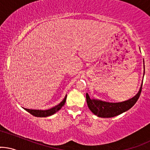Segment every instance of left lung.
I'll use <instances>...</instances> for the list:
<instances>
[{"label":"left lung","mask_w":150,"mask_h":150,"mask_svg":"<svg viewBox=\"0 0 150 150\" xmlns=\"http://www.w3.org/2000/svg\"><path fill=\"white\" fill-rule=\"evenodd\" d=\"M142 88V84L139 93L137 94L134 98L127 100V101L117 103H110L100 101V100H92L88 94L87 93V104H88L90 111L97 116L100 117H113L120 115L127 110H129L135 104L140 96Z\"/></svg>","instance_id":"8db88e82"}]
</instances>
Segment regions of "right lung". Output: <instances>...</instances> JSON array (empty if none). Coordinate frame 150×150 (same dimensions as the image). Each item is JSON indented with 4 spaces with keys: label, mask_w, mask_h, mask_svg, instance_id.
I'll use <instances>...</instances> for the list:
<instances>
[{
    "label": "right lung",
    "mask_w": 150,
    "mask_h": 150,
    "mask_svg": "<svg viewBox=\"0 0 150 150\" xmlns=\"http://www.w3.org/2000/svg\"><path fill=\"white\" fill-rule=\"evenodd\" d=\"M66 98L67 95L65 96V98H64V100H62L61 103L59 105H57V106L54 107V108H51V109L47 110H29V109H25L26 111H28L30 114L35 117H45L50 116V115L55 114L56 112L60 110L62 108V107L65 105V101H66Z\"/></svg>",
    "instance_id": "1"
}]
</instances>
